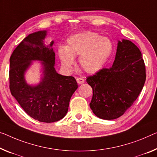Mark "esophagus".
I'll return each instance as SVG.
<instances>
[{
  "label": "esophagus",
  "mask_w": 157,
  "mask_h": 157,
  "mask_svg": "<svg viewBox=\"0 0 157 157\" xmlns=\"http://www.w3.org/2000/svg\"><path fill=\"white\" fill-rule=\"evenodd\" d=\"M76 81H77V83H78V84H83L84 82H85V81H84V79L82 78H76Z\"/></svg>",
  "instance_id": "esophagus-1"
}]
</instances>
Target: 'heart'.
I'll list each match as a JSON object with an SVG mask.
<instances>
[{"label":"heart","instance_id":"b5f03b06","mask_svg":"<svg viewBox=\"0 0 157 157\" xmlns=\"http://www.w3.org/2000/svg\"><path fill=\"white\" fill-rule=\"evenodd\" d=\"M114 48V43L109 38L87 31L70 36L66 46L60 45L57 48V55L66 68H71L75 63L74 57L79 56L81 69L88 74H95L109 61Z\"/></svg>","mask_w":157,"mask_h":157}]
</instances>
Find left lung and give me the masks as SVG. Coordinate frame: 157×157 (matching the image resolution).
<instances>
[{"label": "left lung", "instance_id": "8db88e82", "mask_svg": "<svg viewBox=\"0 0 157 157\" xmlns=\"http://www.w3.org/2000/svg\"><path fill=\"white\" fill-rule=\"evenodd\" d=\"M145 80L140 50L128 40H118L112 67L101 69L86 79L93 88L90 109L100 119H117L136 100Z\"/></svg>", "mask_w": 157, "mask_h": 157}]
</instances>
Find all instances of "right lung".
Here are the masks:
<instances>
[{"instance_id": "add662e5", "label": "right lung", "mask_w": 157, "mask_h": 157, "mask_svg": "<svg viewBox=\"0 0 157 157\" xmlns=\"http://www.w3.org/2000/svg\"><path fill=\"white\" fill-rule=\"evenodd\" d=\"M46 35V30L31 33L14 49L10 58V90L31 117L52 123L67 114L78 84L73 76H62L55 70L54 41L45 45ZM33 61H39L42 67V76L37 85H29L25 78Z\"/></svg>"}]
</instances>
